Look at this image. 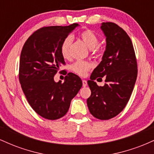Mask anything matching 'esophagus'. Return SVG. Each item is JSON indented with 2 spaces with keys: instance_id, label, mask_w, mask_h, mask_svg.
I'll list each match as a JSON object with an SVG mask.
<instances>
[{
  "instance_id": "1",
  "label": "esophagus",
  "mask_w": 154,
  "mask_h": 154,
  "mask_svg": "<svg viewBox=\"0 0 154 154\" xmlns=\"http://www.w3.org/2000/svg\"><path fill=\"white\" fill-rule=\"evenodd\" d=\"M87 85H88L87 81L85 80V79H83V80H82V86H83V87H86Z\"/></svg>"
}]
</instances>
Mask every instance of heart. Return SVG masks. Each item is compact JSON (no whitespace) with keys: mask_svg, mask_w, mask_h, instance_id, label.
<instances>
[{"mask_svg":"<svg viewBox=\"0 0 154 154\" xmlns=\"http://www.w3.org/2000/svg\"><path fill=\"white\" fill-rule=\"evenodd\" d=\"M79 37L87 46L91 49L92 54L96 57H101L103 55V48L98 45L99 38L91 29H85L79 34ZM72 42V36H67L60 46L61 56L64 59L70 57V47ZM93 67V63L87 61H77L71 66V70L74 73L84 77L88 74V71Z\"/></svg>","mask_w":154,"mask_h":154,"instance_id":"heart-1","label":"heart"}]
</instances>
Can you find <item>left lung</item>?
Instances as JSON below:
<instances>
[{
	"label": "left lung",
	"instance_id": "1",
	"mask_svg": "<svg viewBox=\"0 0 154 154\" xmlns=\"http://www.w3.org/2000/svg\"><path fill=\"white\" fill-rule=\"evenodd\" d=\"M101 29L106 37V48L88 81L91 95L87 104L93 116L107 120L118 115L128 103L137 79V63L131 39L122 28L107 22ZM102 77L106 83L98 86L94 80Z\"/></svg>",
	"mask_w": 154,
	"mask_h": 154
}]
</instances>
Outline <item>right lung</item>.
<instances>
[{"label":"right lung","mask_w":154,"mask_h":154,"mask_svg":"<svg viewBox=\"0 0 154 154\" xmlns=\"http://www.w3.org/2000/svg\"><path fill=\"white\" fill-rule=\"evenodd\" d=\"M77 26L75 23L64 26H44L33 32L22 48L19 82L28 103L45 119L55 120L64 116L72 99L82 86L79 77L71 72L63 83L55 82L54 78L60 66L65 65L61 44Z\"/></svg>","instance_id":"obj_1"}]
</instances>
